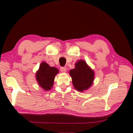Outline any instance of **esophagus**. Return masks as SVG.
Segmentation results:
<instances>
[{"label": "esophagus", "mask_w": 133, "mask_h": 133, "mask_svg": "<svg viewBox=\"0 0 133 133\" xmlns=\"http://www.w3.org/2000/svg\"><path fill=\"white\" fill-rule=\"evenodd\" d=\"M60 71H61L62 72H66V67H60Z\"/></svg>", "instance_id": "1"}]
</instances>
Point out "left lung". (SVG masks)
Instances as JSON below:
<instances>
[{
    "label": "left lung",
    "mask_w": 133,
    "mask_h": 133,
    "mask_svg": "<svg viewBox=\"0 0 133 133\" xmlns=\"http://www.w3.org/2000/svg\"><path fill=\"white\" fill-rule=\"evenodd\" d=\"M70 75L75 89L83 91L91 86L94 81V71L87 64L86 62L80 60L75 64V68L70 70Z\"/></svg>",
    "instance_id": "obj_1"
}]
</instances>
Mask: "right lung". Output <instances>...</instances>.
<instances>
[{
    "mask_svg": "<svg viewBox=\"0 0 133 133\" xmlns=\"http://www.w3.org/2000/svg\"><path fill=\"white\" fill-rule=\"evenodd\" d=\"M58 73V70L56 67H50L46 62H42L36 74V78L42 89L49 90L52 87L54 79Z\"/></svg>",
    "mask_w": 133,
    "mask_h": 133,
    "instance_id": "obj_1",
    "label": "right lung"
}]
</instances>
